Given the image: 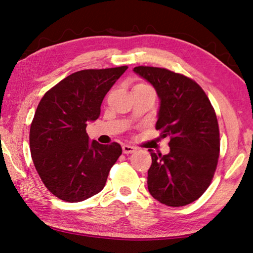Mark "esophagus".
Wrapping results in <instances>:
<instances>
[{
    "instance_id": "obj_1",
    "label": "esophagus",
    "mask_w": 253,
    "mask_h": 253,
    "mask_svg": "<svg viewBox=\"0 0 253 253\" xmlns=\"http://www.w3.org/2000/svg\"><path fill=\"white\" fill-rule=\"evenodd\" d=\"M136 151V147L130 146V145H123V153L124 154H131Z\"/></svg>"
}]
</instances>
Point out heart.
<instances>
[{"label": "heart", "mask_w": 253, "mask_h": 253, "mask_svg": "<svg viewBox=\"0 0 253 253\" xmlns=\"http://www.w3.org/2000/svg\"><path fill=\"white\" fill-rule=\"evenodd\" d=\"M137 85H138V84H137Z\"/></svg>", "instance_id": "b5f03b06"}]
</instances>
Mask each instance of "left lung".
<instances>
[{
	"label": "left lung",
	"instance_id": "1",
	"mask_svg": "<svg viewBox=\"0 0 253 253\" xmlns=\"http://www.w3.org/2000/svg\"><path fill=\"white\" fill-rule=\"evenodd\" d=\"M160 98L156 129L169 137L166 155L149 149L152 165L147 186L154 199L169 207H184L209 187L220 153L215 111L203 89L187 77L164 68L135 67Z\"/></svg>",
	"mask_w": 253,
	"mask_h": 253
}]
</instances>
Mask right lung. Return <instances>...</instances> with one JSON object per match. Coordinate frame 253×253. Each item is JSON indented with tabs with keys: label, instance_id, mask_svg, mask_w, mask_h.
Masks as SVG:
<instances>
[{
	"label": "right lung",
	"instance_id": "1",
	"mask_svg": "<svg viewBox=\"0 0 253 253\" xmlns=\"http://www.w3.org/2000/svg\"><path fill=\"white\" fill-rule=\"evenodd\" d=\"M126 66L88 69L66 77L44 93L30 128V149L45 187L66 202H81L104 188L122 147L90 142L89 122Z\"/></svg>",
	"mask_w": 253,
	"mask_h": 253
}]
</instances>
